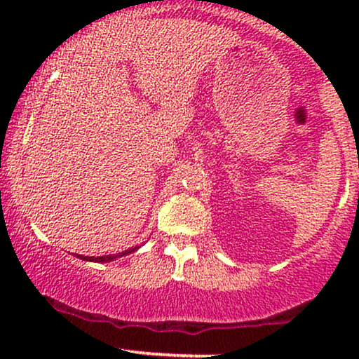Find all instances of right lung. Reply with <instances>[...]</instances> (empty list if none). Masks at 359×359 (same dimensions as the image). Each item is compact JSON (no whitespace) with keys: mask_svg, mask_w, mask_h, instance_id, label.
<instances>
[{"mask_svg":"<svg viewBox=\"0 0 359 359\" xmlns=\"http://www.w3.org/2000/svg\"><path fill=\"white\" fill-rule=\"evenodd\" d=\"M140 246H135V248H128V250H125L123 251V253H116V255H104V257H82V255H76L77 258H81V259H84V262H94V263H108V262H113V259H116V258H121V257H125V255H130V253H133L135 250H138Z\"/></svg>","mask_w":359,"mask_h":359,"instance_id":"obj_1","label":"right lung"}]
</instances>
